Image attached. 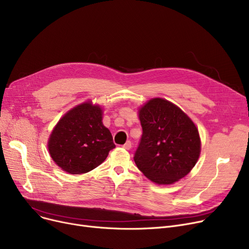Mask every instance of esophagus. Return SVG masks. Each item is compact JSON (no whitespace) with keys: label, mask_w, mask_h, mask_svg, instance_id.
Returning a JSON list of instances; mask_svg holds the SVG:
<instances>
[{"label":"esophagus","mask_w":249,"mask_h":249,"mask_svg":"<svg viewBox=\"0 0 249 249\" xmlns=\"http://www.w3.org/2000/svg\"><path fill=\"white\" fill-rule=\"evenodd\" d=\"M131 147H132V143H131V141H127L125 144L123 145V148H125V149H127V150H129V149H131Z\"/></svg>","instance_id":"esophagus-1"}]
</instances>
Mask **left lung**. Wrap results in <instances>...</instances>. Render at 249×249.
I'll list each match as a JSON object with an SVG mask.
<instances>
[{"label": "left lung", "instance_id": "obj_1", "mask_svg": "<svg viewBox=\"0 0 249 249\" xmlns=\"http://www.w3.org/2000/svg\"><path fill=\"white\" fill-rule=\"evenodd\" d=\"M142 137L134 161L156 185H173L186 177L201 153L198 127L174 103L153 98L138 108Z\"/></svg>", "mask_w": 249, "mask_h": 249}]
</instances>
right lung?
Returning <instances> with one entry per match:
<instances>
[{
    "label": "right lung",
    "instance_id": "right-lung-1",
    "mask_svg": "<svg viewBox=\"0 0 249 249\" xmlns=\"http://www.w3.org/2000/svg\"><path fill=\"white\" fill-rule=\"evenodd\" d=\"M104 111L86 101L65 113L52 130L47 148L57 166L71 175L93 171L115 148L110 130L103 124Z\"/></svg>",
    "mask_w": 249,
    "mask_h": 249
}]
</instances>
